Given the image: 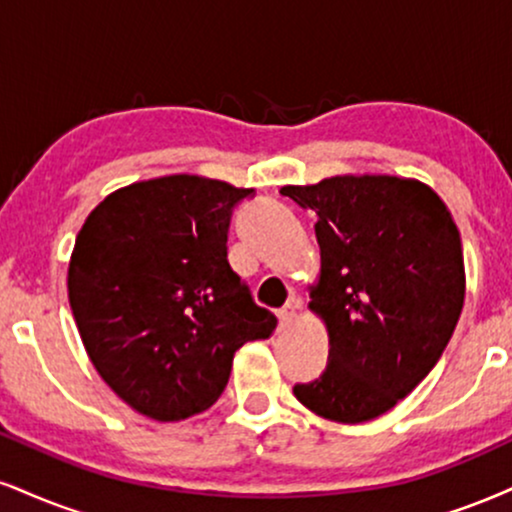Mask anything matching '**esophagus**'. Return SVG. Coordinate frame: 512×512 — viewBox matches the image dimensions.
Listing matches in <instances>:
<instances>
[{"label":"esophagus","mask_w":512,"mask_h":512,"mask_svg":"<svg viewBox=\"0 0 512 512\" xmlns=\"http://www.w3.org/2000/svg\"><path fill=\"white\" fill-rule=\"evenodd\" d=\"M298 310H300V300L298 298H293L291 303L288 305H283L281 310H279V322H281V326H288L295 319V315H298Z\"/></svg>","instance_id":"esophagus-1"}]
</instances>
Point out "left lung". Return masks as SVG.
<instances>
[{"instance_id": "8db88e82", "label": "left lung", "mask_w": 512, "mask_h": 512, "mask_svg": "<svg viewBox=\"0 0 512 512\" xmlns=\"http://www.w3.org/2000/svg\"><path fill=\"white\" fill-rule=\"evenodd\" d=\"M281 195L317 214L322 267L307 307L329 334V365L295 398L331 422L374 420L451 341L465 303L458 226L417 178L338 174Z\"/></svg>"}]
</instances>
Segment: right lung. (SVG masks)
Returning <instances> with one entry per match:
<instances>
[{"label":"right lung","instance_id":"obj_1","mask_svg":"<svg viewBox=\"0 0 512 512\" xmlns=\"http://www.w3.org/2000/svg\"><path fill=\"white\" fill-rule=\"evenodd\" d=\"M252 188L197 174L159 176L109 193L80 226L69 303L85 353L135 412L178 422L212 408L240 346L269 338L229 264V221Z\"/></svg>","mask_w":512,"mask_h":512}]
</instances>
